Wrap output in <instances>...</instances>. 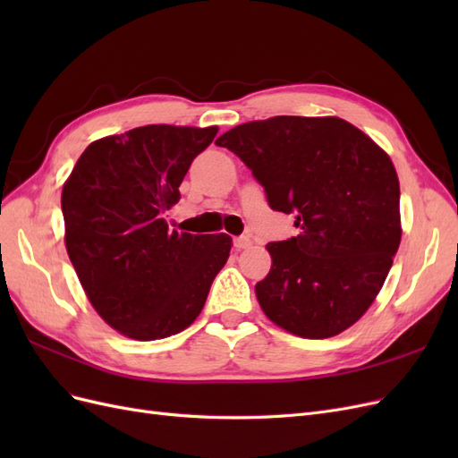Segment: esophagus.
Returning a JSON list of instances; mask_svg holds the SVG:
<instances>
[{
    "mask_svg": "<svg viewBox=\"0 0 458 458\" xmlns=\"http://www.w3.org/2000/svg\"><path fill=\"white\" fill-rule=\"evenodd\" d=\"M250 244L252 241L250 237H246V234H241V237L234 239V248H237V250H244V248H248Z\"/></svg>",
    "mask_w": 458,
    "mask_h": 458,
    "instance_id": "esophagus-1",
    "label": "esophagus"
}]
</instances>
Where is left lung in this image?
<instances>
[{"mask_svg": "<svg viewBox=\"0 0 458 458\" xmlns=\"http://www.w3.org/2000/svg\"><path fill=\"white\" fill-rule=\"evenodd\" d=\"M234 152L296 237L269 242L273 266L256 284L275 325L321 340L350 328L380 293L401 242L399 179L369 135L336 116H275L216 141Z\"/></svg>", "mask_w": 458, "mask_h": 458, "instance_id": "1", "label": "left lung"}]
</instances>
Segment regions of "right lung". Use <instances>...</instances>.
Wrapping results in <instances>:
<instances>
[{"label":"right lung","mask_w":458,"mask_h":458,"mask_svg":"<svg viewBox=\"0 0 458 458\" xmlns=\"http://www.w3.org/2000/svg\"><path fill=\"white\" fill-rule=\"evenodd\" d=\"M216 126H143L93 141L63 187L64 244L95 311L120 335L185 330L225 266L229 234L170 231L164 214Z\"/></svg>","instance_id":"add662e5"}]
</instances>
